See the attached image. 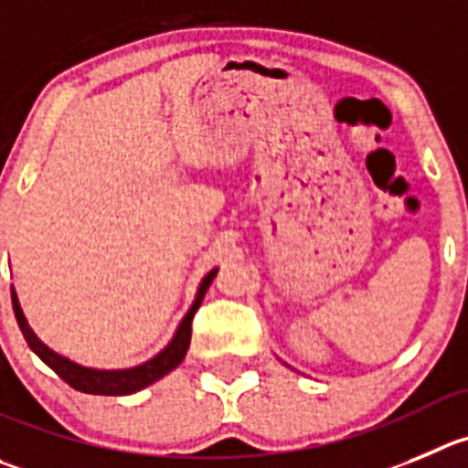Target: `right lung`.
Wrapping results in <instances>:
<instances>
[{
  "instance_id": "add662e5",
  "label": "right lung",
  "mask_w": 468,
  "mask_h": 468,
  "mask_svg": "<svg viewBox=\"0 0 468 468\" xmlns=\"http://www.w3.org/2000/svg\"><path fill=\"white\" fill-rule=\"evenodd\" d=\"M217 277V268L212 272H207L203 277L198 286V293H196L194 304L189 307V312L185 314V318L180 321L177 330H175L173 339L168 342V346L164 351L156 353L154 357H150L143 365L129 367V369H94V367H82L78 362L69 360V357L59 356L52 348H48L41 339L34 335V330L29 327L27 318H25L23 309H20V303H17V293L16 288L11 286V303H13V312H16V321L23 330L25 339H27L29 348L50 367L52 372L57 374L59 378L69 383L76 390L87 392V395H131V392H138L143 388L152 386L154 381L164 378L165 374L173 372L175 367L180 365L186 356V348H189L191 342V321H194V314L198 312L200 303H203L205 293H207L209 283L212 279Z\"/></svg>"
}]
</instances>
